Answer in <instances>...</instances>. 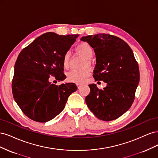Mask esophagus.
Listing matches in <instances>:
<instances>
[{"label":"esophagus","mask_w":158,"mask_h":158,"mask_svg":"<svg viewBox=\"0 0 158 158\" xmlns=\"http://www.w3.org/2000/svg\"><path fill=\"white\" fill-rule=\"evenodd\" d=\"M76 85H77V86H78V88H80V87L81 86V85H82V84H76Z\"/></svg>","instance_id":"1"}]
</instances>
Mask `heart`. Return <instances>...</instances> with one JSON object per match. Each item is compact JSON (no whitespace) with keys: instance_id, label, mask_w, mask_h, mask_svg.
<instances>
[{"instance_id":"obj_1","label":"heart","mask_w":158,"mask_h":158,"mask_svg":"<svg viewBox=\"0 0 158 158\" xmlns=\"http://www.w3.org/2000/svg\"><path fill=\"white\" fill-rule=\"evenodd\" d=\"M77 50L80 54H82L85 58V61L84 62L82 66H90L91 62L89 59L92 58L94 55V49L92 46L88 43L84 42L79 44L77 47ZM70 61V54L69 52H66L63 56V64L65 69L69 68ZM90 74V70L88 68H82L80 69H73L69 72L67 74V80L70 82L74 83H82L84 82L88 76Z\"/></svg>"}]
</instances>
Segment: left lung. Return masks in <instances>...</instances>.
Returning a JSON list of instances; mask_svg holds the SVG:
<instances>
[{
	"label": "left lung",
	"mask_w": 158,
	"mask_h": 158,
	"mask_svg": "<svg viewBox=\"0 0 158 158\" xmlns=\"http://www.w3.org/2000/svg\"><path fill=\"white\" fill-rule=\"evenodd\" d=\"M81 41L92 46L96 57L95 81H103V89L89 84L85 103L100 120L110 121L130 109L140 81V72L131 48L121 38L106 33L82 37Z\"/></svg>",
	"instance_id": "8db88e82"
}]
</instances>
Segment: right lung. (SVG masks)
I'll return each instance as SVG.
<instances>
[{
	"instance_id": "1",
	"label": "right lung",
	"mask_w": 158,
	"mask_h": 158,
	"mask_svg": "<svg viewBox=\"0 0 158 158\" xmlns=\"http://www.w3.org/2000/svg\"><path fill=\"white\" fill-rule=\"evenodd\" d=\"M78 35H40L20 52L14 66L13 97L22 112L33 121L45 123L63 111L70 95L77 90L74 83L56 85L49 82L66 78L63 56Z\"/></svg>"
}]
</instances>
